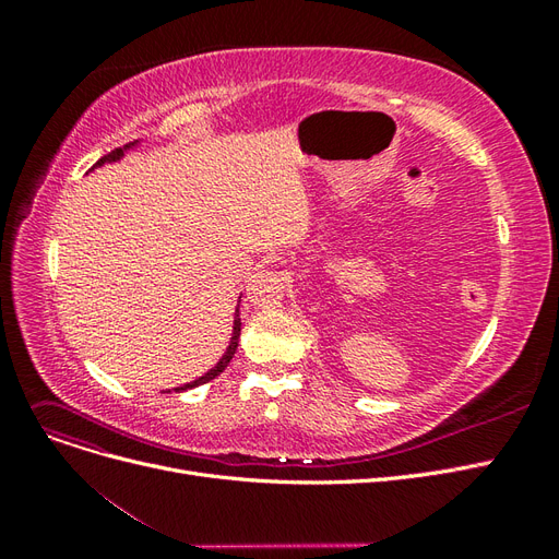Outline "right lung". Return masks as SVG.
<instances>
[{
	"label": "right lung",
	"instance_id": "right-lung-1",
	"mask_svg": "<svg viewBox=\"0 0 559 559\" xmlns=\"http://www.w3.org/2000/svg\"><path fill=\"white\" fill-rule=\"evenodd\" d=\"M134 146H138V142H130V144H126V146H121V148H114L111 154H107V156L99 158V160H97L93 167H99V165H105V163H116V160H121V158H123V154H126V151H130V148H134ZM238 343H240V310H235V321H233V337H230V345H228V349H226L224 357L218 359V364H216L214 368H210L205 376L198 378V380H193V382H189V384H183V386H177L175 392H186V389H193V386H198V384H205V382L214 380L216 376H222L224 370H226V366L230 364V359H233L235 349H238Z\"/></svg>",
	"mask_w": 559,
	"mask_h": 559
}]
</instances>
